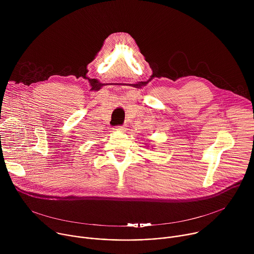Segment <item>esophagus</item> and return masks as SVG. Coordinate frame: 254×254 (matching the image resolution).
Returning a JSON list of instances; mask_svg holds the SVG:
<instances>
[{
  "label": "esophagus",
  "instance_id": "34e87169",
  "mask_svg": "<svg viewBox=\"0 0 254 254\" xmlns=\"http://www.w3.org/2000/svg\"><path fill=\"white\" fill-rule=\"evenodd\" d=\"M114 129H115V131H126L127 127L125 126H118Z\"/></svg>",
  "mask_w": 254,
  "mask_h": 254
}]
</instances>
